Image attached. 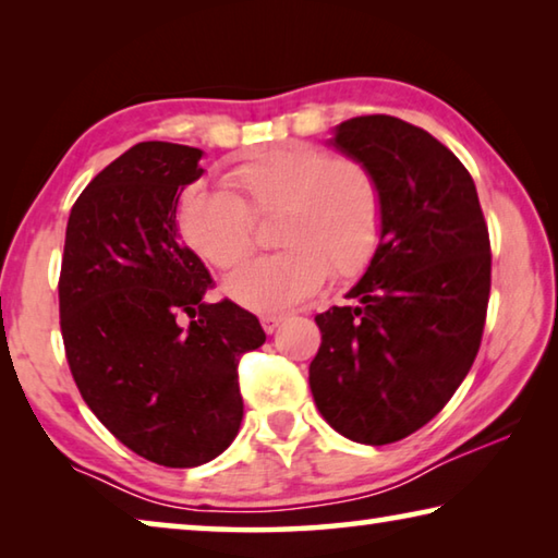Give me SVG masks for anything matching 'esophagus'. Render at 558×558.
Masks as SVG:
<instances>
[{"mask_svg": "<svg viewBox=\"0 0 558 558\" xmlns=\"http://www.w3.org/2000/svg\"><path fill=\"white\" fill-rule=\"evenodd\" d=\"M280 323H282L280 315H260V325H263V329H266L268 335L276 332Z\"/></svg>", "mask_w": 558, "mask_h": 558, "instance_id": "esophagus-1", "label": "esophagus"}]
</instances>
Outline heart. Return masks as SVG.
Returning <instances> with one entry per match:
<instances>
[{"instance_id": "1", "label": "heart", "mask_w": 558, "mask_h": 558, "mask_svg": "<svg viewBox=\"0 0 558 558\" xmlns=\"http://www.w3.org/2000/svg\"><path fill=\"white\" fill-rule=\"evenodd\" d=\"M233 189L192 184L177 209L184 241L229 270L253 248L251 216H276L280 251L235 270L226 295L256 313H282L307 300L327 276L354 278L369 266L381 239V189L369 165L329 157L313 145H278L231 169Z\"/></svg>"}]
</instances>
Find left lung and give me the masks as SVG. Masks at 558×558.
Listing matches in <instances>:
<instances>
[{
  "label": "left lung",
  "instance_id": "1",
  "mask_svg": "<svg viewBox=\"0 0 558 558\" xmlns=\"http://www.w3.org/2000/svg\"><path fill=\"white\" fill-rule=\"evenodd\" d=\"M329 145L381 189V239L366 272L315 323L317 411L339 436L396 442L438 415L465 379L489 300V235L475 182L430 132L391 116L339 122Z\"/></svg>",
  "mask_w": 558,
  "mask_h": 558
}]
</instances>
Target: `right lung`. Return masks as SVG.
Wrapping results in <instances>:
<instances>
[{
    "label": "right lung",
    "mask_w": 558,
    "mask_h": 558,
    "mask_svg": "<svg viewBox=\"0 0 558 558\" xmlns=\"http://www.w3.org/2000/svg\"><path fill=\"white\" fill-rule=\"evenodd\" d=\"M202 157L140 143L102 169L71 209L59 280L83 401L122 446L165 468L204 465L231 446L239 362L266 342L248 310L204 300L211 276L179 235V196L204 174Z\"/></svg>",
    "instance_id": "obj_1"
}]
</instances>
